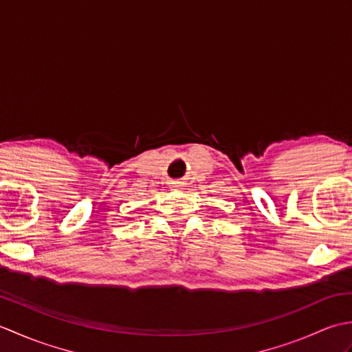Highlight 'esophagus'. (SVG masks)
I'll return each mask as SVG.
<instances>
[{"label":"esophagus","mask_w":352,"mask_h":352,"mask_svg":"<svg viewBox=\"0 0 352 352\" xmlns=\"http://www.w3.org/2000/svg\"><path fill=\"white\" fill-rule=\"evenodd\" d=\"M174 186H175L177 189H183V188H184V183H183V182H175Z\"/></svg>","instance_id":"obj_1"}]
</instances>
